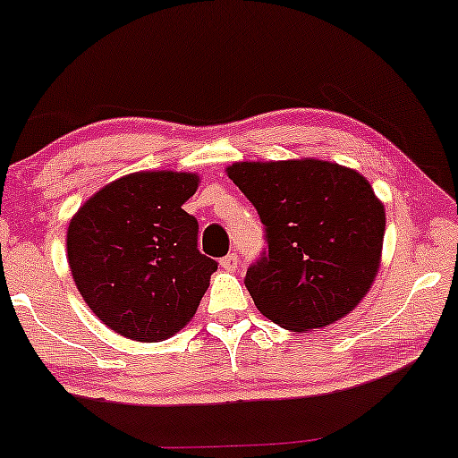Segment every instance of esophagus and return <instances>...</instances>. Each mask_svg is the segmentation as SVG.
Wrapping results in <instances>:
<instances>
[{
  "label": "esophagus",
  "instance_id": "1",
  "mask_svg": "<svg viewBox=\"0 0 458 458\" xmlns=\"http://www.w3.org/2000/svg\"><path fill=\"white\" fill-rule=\"evenodd\" d=\"M222 267L225 268V271H236V267H239V256H236V253L233 251V253H228V256H224L222 258Z\"/></svg>",
  "mask_w": 458,
  "mask_h": 458
}]
</instances>
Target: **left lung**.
<instances>
[{
  "label": "left lung",
  "instance_id": "8db88e82",
  "mask_svg": "<svg viewBox=\"0 0 458 458\" xmlns=\"http://www.w3.org/2000/svg\"><path fill=\"white\" fill-rule=\"evenodd\" d=\"M228 176L256 207L268 250L247 268L253 302L282 328H324L365 299L386 213L356 170L324 159L236 162Z\"/></svg>",
  "mask_w": 458,
  "mask_h": 458
}]
</instances>
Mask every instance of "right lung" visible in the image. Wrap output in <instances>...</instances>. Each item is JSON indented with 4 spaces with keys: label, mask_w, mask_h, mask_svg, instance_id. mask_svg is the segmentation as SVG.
<instances>
[{
    "label": "right lung",
    "mask_w": 458,
    "mask_h": 458,
    "mask_svg": "<svg viewBox=\"0 0 458 458\" xmlns=\"http://www.w3.org/2000/svg\"><path fill=\"white\" fill-rule=\"evenodd\" d=\"M198 174L157 170L104 185L68 225V262L89 310L114 333L164 341L194 318L213 258L198 250V222L183 207Z\"/></svg>",
    "instance_id": "right-lung-1"
}]
</instances>
